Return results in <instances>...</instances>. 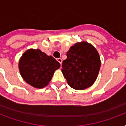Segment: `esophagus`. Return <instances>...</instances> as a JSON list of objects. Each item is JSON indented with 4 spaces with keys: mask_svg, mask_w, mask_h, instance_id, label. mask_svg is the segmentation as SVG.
Masks as SVG:
<instances>
[{
    "mask_svg": "<svg viewBox=\"0 0 126 126\" xmlns=\"http://www.w3.org/2000/svg\"><path fill=\"white\" fill-rule=\"evenodd\" d=\"M57 61L60 63V65H61V63H62V59H61V58H57Z\"/></svg>",
    "mask_w": 126,
    "mask_h": 126,
    "instance_id": "1",
    "label": "esophagus"
}]
</instances>
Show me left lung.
<instances>
[{
  "label": "left lung",
  "mask_w": 126,
  "mask_h": 126,
  "mask_svg": "<svg viewBox=\"0 0 126 126\" xmlns=\"http://www.w3.org/2000/svg\"><path fill=\"white\" fill-rule=\"evenodd\" d=\"M100 67L99 55L95 48L88 42H82L67 51L61 71L71 88L84 90L95 81Z\"/></svg>",
  "instance_id": "8db88e82"
}]
</instances>
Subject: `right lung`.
Instances as JSON below:
<instances>
[{"instance_id":"obj_1","label":"right lung","mask_w":126,"mask_h":126,"mask_svg":"<svg viewBox=\"0 0 126 126\" xmlns=\"http://www.w3.org/2000/svg\"><path fill=\"white\" fill-rule=\"evenodd\" d=\"M59 67V62L40 49H29L23 54L19 62V69L23 79L36 88L47 86L54 71Z\"/></svg>"}]
</instances>
